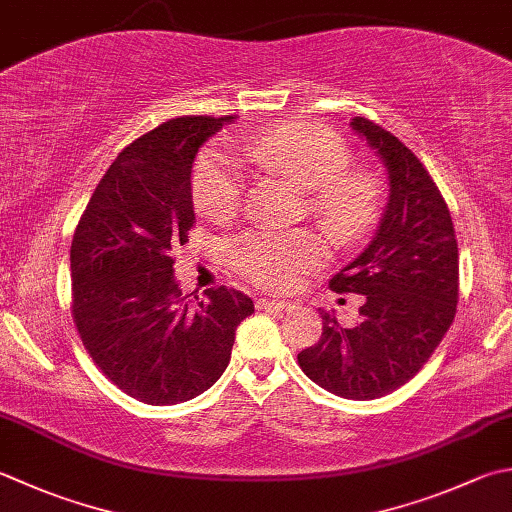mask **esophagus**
<instances>
[{"instance_id":"34e87169","label":"esophagus","mask_w":512,"mask_h":512,"mask_svg":"<svg viewBox=\"0 0 512 512\" xmlns=\"http://www.w3.org/2000/svg\"><path fill=\"white\" fill-rule=\"evenodd\" d=\"M257 308H262V310H284V308H290V304L284 302V299L262 297V299H257Z\"/></svg>"}]
</instances>
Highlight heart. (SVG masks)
Instances as JSON below:
<instances>
[{"mask_svg": "<svg viewBox=\"0 0 512 512\" xmlns=\"http://www.w3.org/2000/svg\"><path fill=\"white\" fill-rule=\"evenodd\" d=\"M255 162L288 175L308 190V210L335 239H355L373 226L382 206V184L366 168H350L353 155L342 137L315 124H286L248 142ZM244 177L237 159L210 148L193 173L199 213L215 222L233 217L242 202ZM230 264L250 282L282 290L322 259V242L310 230L255 228L233 239Z\"/></svg>", "mask_w": 512, "mask_h": 512, "instance_id": "heart-1", "label": "heart"}]
</instances>
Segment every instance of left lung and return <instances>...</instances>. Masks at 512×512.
<instances>
[{
    "label": "left lung",
    "mask_w": 512,
    "mask_h": 512,
    "mask_svg": "<svg viewBox=\"0 0 512 512\" xmlns=\"http://www.w3.org/2000/svg\"><path fill=\"white\" fill-rule=\"evenodd\" d=\"M355 133L382 157L388 204L370 244L330 279L335 293L364 295L359 319L322 315V337L297 355L308 379L346 399H377L413 379L455 319L459 253L450 210L415 153L366 117Z\"/></svg>",
    "instance_id": "left-lung-1"
}]
</instances>
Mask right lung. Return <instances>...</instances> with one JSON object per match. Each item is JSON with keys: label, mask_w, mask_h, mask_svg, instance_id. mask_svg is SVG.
Returning <instances> with one entry per match:
<instances>
[{"label": "right lung", "mask_w": 512, "mask_h": 512, "mask_svg": "<svg viewBox=\"0 0 512 512\" xmlns=\"http://www.w3.org/2000/svg\"><path fill=\"white\" fill-rule=\"evenodd\" d=\"M235 117H177L135 139L97 184L70 244L73 319L99 370L126 395L173 406L202 395L255 313L235 288L182 295L173 248L195 224L193 164Z\"/></svg>", "instance_id": "add662e5"}]
</instances>
